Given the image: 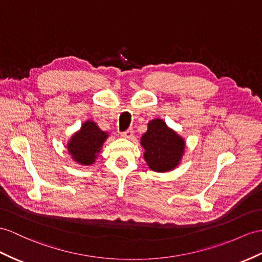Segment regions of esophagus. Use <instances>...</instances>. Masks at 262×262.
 <instances>
[{"label": "esophagus", "mask_w": 262, "mask_h": 262, "mask_svg": "<svg viewBox=\"0 0 262 262\" xmlns=\"http://www.w3.org/2000/svg\"><path fill=\"white\" fill-rule=\"evenodd\" d=\"M120 136L122 137V138L130 139V138L133 136V130H132V129H129V130H126V131L121 132V135H120Z\"/></svg>", "instance_id": "obj_1"}]
</instances>
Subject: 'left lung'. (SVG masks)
Instances as JSON below:
<instances>
[{
    "mask_svg": "<svg viewBox=\"0 0 262 262\" xmlns=\"http://www.w3.org/2000/svg\"><path fill=\"white\" fill-rule=\"evenodd\" d=\"M144 159L149 167L158 172L174 169L179 164L184 150V141L170 130L162 120H152L141 138Z\"/></svg>",
    "mask_w": 262,
    "mask_h": 262,
    "instance_id": "8db88e82",
    "label": "left lung"
}]
</instances>
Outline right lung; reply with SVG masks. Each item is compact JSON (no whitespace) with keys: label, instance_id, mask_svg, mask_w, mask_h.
<instances>
[{"label":"right lung","instance_id":"1","mask_svg":"<svg viewBox=\"0 0 262 262\" xmlns=\"http://www.w3.org/2000/svg\"><path fill=\"white\" fill-rule=\"evenodd\" d=\"M106 137V133L101 131L97 124L92 121H88L69 142V152L76 162L90 165L94 162L97 153L101 150Z\"/></svg>","mask_w":262,"mask_h":262}]
</instances>
